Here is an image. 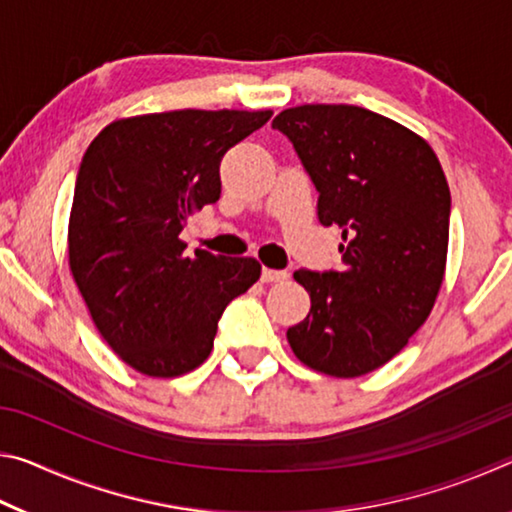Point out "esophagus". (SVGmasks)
Listing matches in <instances>:
<instances>
[{
    "label": "esophagus",
    "instance_id": "esophagus-1",
    "mask_svg": "<svg viewBox=\"0 0 512 512\" xmlns=\"http://www.w3.org/2000/svg\"><path fill=\"white\" fill-rule=\"evenodd\" d=\"M287 271H275V268H262V282H282L287 280Z\"/></svg>",
    "mask_w": 512,
    "mask_h": 512
}]
</instances>
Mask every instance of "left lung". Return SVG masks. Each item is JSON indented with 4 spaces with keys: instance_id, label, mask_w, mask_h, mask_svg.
I'll list each match as a JSON object with an SVG mask.
<instances>
[{
    "instance_id": "8db88e82",
    "label": "left lung",
    "mask_w": 512,
    "mask_h": 512,
    "mask_svg": "<svg viewBox=\"0 0 512 512\" xmlns=\"http://www.w3.org/2000/svg\"><path fill=\"white\" fill-rule=\"evenodd\" d=\"M318 192V221L343 230L341 271H300L311 309L287 339L305 366L361 377L400 352L431 314L443 284L452 196L431 146L359 106L282 110Z\"/></svg>"
}]
</instances>
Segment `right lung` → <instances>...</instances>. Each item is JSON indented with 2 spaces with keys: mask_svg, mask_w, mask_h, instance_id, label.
<instances>
[{
  "mask_svg": "<svg viewBox=\"0 0 512 512\" xmlns=\"http://www.w3.org/2000/svg\"><path fill=\"white\" fill-rule=\"evenodd\" d=\"M271 110H173L112 121L83 155L69 268L94 325L128 366L178 377L210 357L223 309L259 280L253 257H185L187 219L221 196L228 149Z\"/></svg>",
  "mask_w": 512,
  "mask_h": 512,
  "instance_id": "right-lung-1",
  "label": "right lung"
}]
</instances>
